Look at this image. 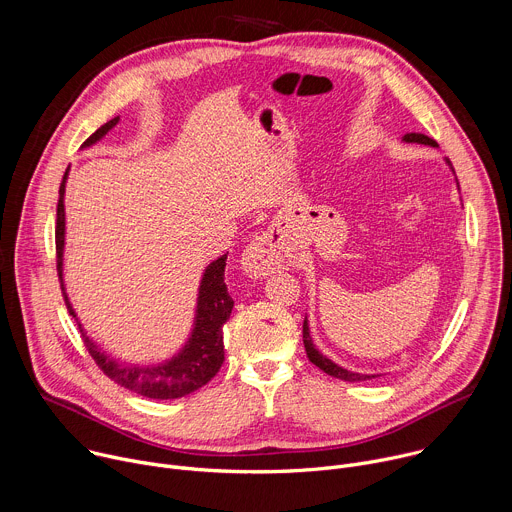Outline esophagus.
I'll list each match as a JSON object with an SVG mask.
<instances>
[{
  "instance_id": "esophagus-1",
  "label": "esophagus",
  "mask_w": 512,
  "mask_h": 512,
  "mask_svg": "<svg viewBox=\"0 0 512 512\" xmlns=\"http://www.w3.org/2000/svg\"><path fill=\"white\" fill-rule=\"evenodd\" d=\"M289 263V253L281 243V235L275 229H267L257 235L241 257V267L251 277H265Z\"/></svg>"
}]
</instances>
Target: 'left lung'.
<instances>
[{"label": "left lung", "instance_id": "left-lung-1", "mask_svg": "<svg viewBox=\"0 0 512 512\" xmlns=\"http://www.w3.org/2000/svg\"><path fill=\"white\" fill-rule=\"evenodd\" d=\"M404 142H418V144H428V146H438V142L426 134H418V132H410V134H404ZM448 166L452 168V162L446 158ZM454 173V168H452ZM458 183V181H456ZM303 346H305V352H307V358L311 364H315L319 370H323L325 374L333 376V378H339V380H346V382H360V380H372L376 376H362V374H356V372H348L344 368H339L337 364H333L331 360H327L321 352L315 350L313 342H311V335H309V325H307V317L303 319Z\"/></svg>", "mask_w": 512, "mask_h": 512}]
</instances>
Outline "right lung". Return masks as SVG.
<instances>
[{"label": "right lung", "mask_w": 512, "mask_h": 512, "mask_svg": "<svg viewBox=\"0 0 512 512\" xmlns=\"http://www.w3.org/2000/svg\"><path fill=\"white\" fill-rule=\"evenodd\" d=\"M118 124V116L108 120L104 126H100L86 142V146H92L98 142L110 128ZM66 179L68 170L60 185V201H58V221H56V257H58V277L64 291V301L70 313L76 317L72 303L68 301L64 277H62V263H64V235H66V213H64V193H66ZM225 265L227 255L213 261L201 279L199 287V299H197V315H195V327L189 337L185 348L175 356L158 366H120L110 356L98 350L92 339L84 333L80 325V333L84 339V346L98 364V368L116 384L122 388L136 392L140 396L152 398V400H175L189 396L203 388L207 382H211L217 372L221 370L225 362V348H223V323L229 319L233 309V299L225 285Z\"/></svg>", "instance_id": "add662e5"}]
</instances>
